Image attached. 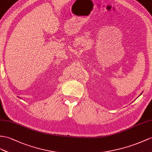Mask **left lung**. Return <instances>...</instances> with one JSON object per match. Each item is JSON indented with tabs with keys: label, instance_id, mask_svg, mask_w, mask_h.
I'll use <instances>...</instances> for the list:
<instances>
[{
	"label": "left lung",
	"instance_id": "left-lung-1",
	"mask_svg": "<svg viewBox=\"0 0 152 152\" xmlns=\"http://www.w3.org/2000/svg\"><path fill=\"white\" fill-rule=\"evenodd\" d=\"M141 94H142V93H141V94H140V95H139V96H138V97H139V96H140V95H141Z\"/></svg>",
	"mask_w": 152,
	"mask_h": 152
}]
</instances>
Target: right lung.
I'll return each mask as SVG.
<instances>
[{
  "mask_svg": "<svg viewBox=\"0 0 152 152\" xmlns=\"http://www.w3.org/2000/svg\"><path fill=\"white\" fill-rule=\"evenodd\" d=\"M19 98H20V97H19Z\"/></svg>",
  "mask_w": 152,
  "mask_h": 152,
  "instance_id": "right-lung-1",
  "label": "right lung"
}]
</instances>
